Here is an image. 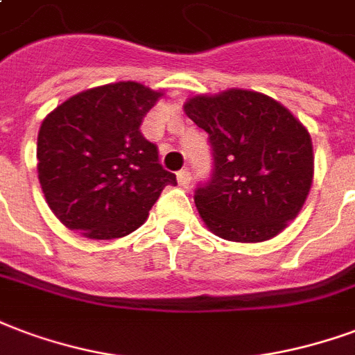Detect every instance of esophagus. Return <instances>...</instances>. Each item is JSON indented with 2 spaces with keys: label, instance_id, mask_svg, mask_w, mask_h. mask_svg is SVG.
<instances>
[{
  "label": "esophagus",
  "instance_id": "34e87169",
  "mask_svg": "<svg viewBox=\"0 0 355 355\" xmlns=\"http://www.w3.org/2000/svg\"><path fill=\"white\" fill-rule=\"evenodd\" d=\"M177 180H178V184L180 186H188L190 184V180H191V173L190 169H180L177 173Z\"/></svg>",
  "mask_w": 355,
  "mask_h": 355
}]
</instances>
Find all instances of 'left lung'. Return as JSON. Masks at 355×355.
<instances>
[{
    "mask_svg": "<svg viewBox=\"0 0 355 355\" xmlns=\"http://www.w3.org/2000/svg\"><path fill=\"white\" fill-rule=\"evenodd\" d=\"M184 111L211 143V178L193 193L207 227L235 243L278 235L311 190L309 131L286 107L258 92L191 97Z\"/></svg>",
    "mask_w": 355,
    "mask_h": 355,
    "instance_id": "left-lung-1",
    "label": "left lung"
}]
</instances>
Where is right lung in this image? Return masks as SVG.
<instances>
[{
	"label": "right lung",
	"instance_id": "obj_1",
	"mask_svg": "<svg viewBox=\"0 0 355 355\" xmlns=\"http://www.w3.org/2000/svg\"><path fill=\"white\" fill-rule=\"evenodd\" d=\"M159 92L139 83L97 86L69 97L44 118L37 173L44 199L71 231L118 239L143 224L177 177L157 162L141 124Z\"/></svg>",
	"mask_w": 355,
	"mask_h": 355
}]
</instances>
